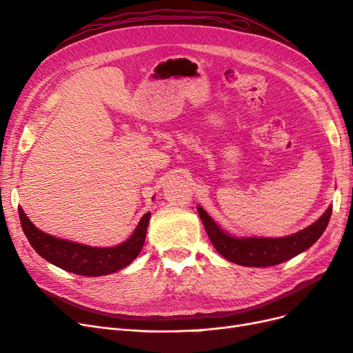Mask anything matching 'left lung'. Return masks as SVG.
Returning <instances> with one entry per match:
<instances>
[{"mask_svg": "<svg viewBox=\"0 0 353 353\" xmlns=\"http://www.w3.org/2000/svg\"><path fill=\"white\" fill-rule=\"evenodd\" d=\"M197 212L213 248L218 250L219 254L230 262L261 268V266L279 265L311 248L325 231L333 206H330L324 215L312 225L281 239L231 237L227 232H223L200 206H197Z\"/></svg>", "mask_w": 353, "mask_h": 353, "instance_id": "8db88e82", "label": "left lung"}]
</instances>
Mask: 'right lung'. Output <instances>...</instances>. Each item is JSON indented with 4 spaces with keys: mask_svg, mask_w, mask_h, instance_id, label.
Here are the masks:
<instances>
[{
    "mask_svg": "<svg viewBox=\"0 0 353 353\" xmlns=\"http://www.w3.org/2000/svg\"><path fill=\"white\" fill-rule=\"evenodd\" d=\"M19 218L26 239L39 256L59 268L85 276H100L119 271L130 265L141 252L150 212L141 218L132 236L116 248H90L78 243L52 237L39 231L19 208Z\"/></svg>",
    "mask_w": 353,
    "mask_h": 353,
    "instance_id": "right-lung-1",
    "label": "right lung"
}]
</instances>
